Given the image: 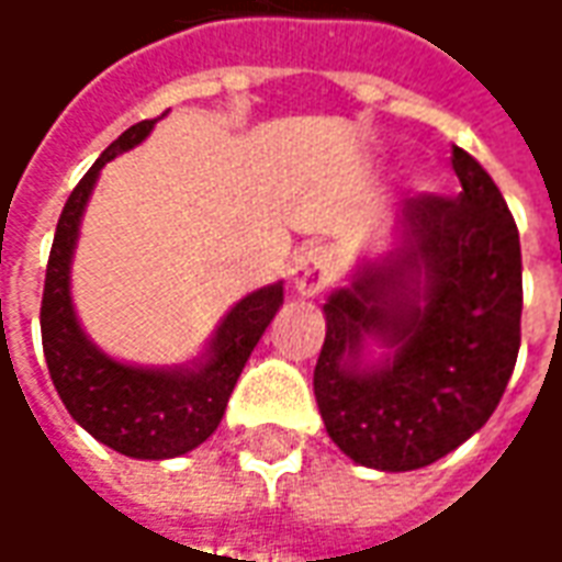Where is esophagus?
I'll return each mask as SVG.
<instances>
[{
  "instance_id": "obj_1",
  "label": "esophagus",
  "mask_w": 562,
  "mask_h": 562,
  "mask_svg": "<svg viewBox=\"0 0 562 562\" xmlns=\"http://www.w3.org/2000/svg\"><path fill=\"white\" fill-rule=\"evenodd\" d=\"M333 281V254L327 247H303L290 266V284L303 296H318Z\"/></svg>"
}]
</instances>
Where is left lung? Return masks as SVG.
Masks as SVG:
<instances>
[{
    "instance_id": "1",
    "label": "left lung",
    "mask_w": 562,
    "mask_h": 562,
    "mask_svg": "<svg viewBox=\"0 0 562 562\" xmlns=\"http://www.w3.org/2000/svg\"><path fill=\"white\" fill-rule=\"evenodd\" d=\"M459 195L406 201L389 247L324 303L315 401L355 465L416 471L477 435L505 394L524 312L520 235L493 177L452 146Z\"/></svg>"
}]
</instances>
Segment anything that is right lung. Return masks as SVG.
Masks as SVG:
<instances>
[{"instance_id": "add662e5", "label": "right lung", "mask_w": 562, "mask_h": 562, "mask_svg": "<svg viewBox=\"0 0 562 562\" xmlns=\"http://www.w3.org/2000/svg\"><path fill=\"white\" fill-rule=\"evenodd\" d=\"M156 122H137L112 140L64 204L42 293V348L54 389L88 435L131 459L161 462L192 452L214 435L244 363L284 303V281L241 296L216 324L199 358L173 367L119 361L85 333L72 303L81 216L106 161L140 146Z\"/></svg>"}]
</instances>
